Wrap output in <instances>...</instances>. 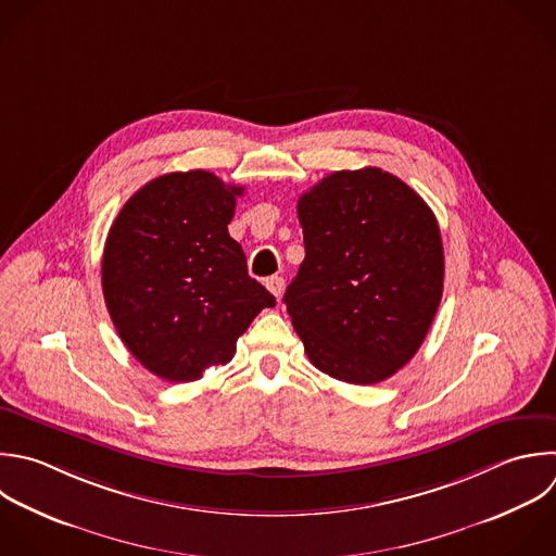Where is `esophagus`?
Here are the masks:
<instances>
[{
	"mask_svg": "<svg viewBox=\"0 0 556 556\" xmlns=\"http://www.w3.org/2000/svg\"><path fill=\"white\" fill-rule=\"evenodd\" d=\"M265 287H267L276 298H280V295H282V291H285V278H280V276H271V278H267V280H265Z\"/></svg>",
	"mask_w": 556,
	"mask_h": 556,
	"instance_id": "obj_1",
	"label": "esophagus"
}]
</instances>
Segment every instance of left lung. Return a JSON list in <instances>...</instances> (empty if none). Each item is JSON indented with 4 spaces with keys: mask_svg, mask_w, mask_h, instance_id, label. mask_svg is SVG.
Here are the masks:
<instances>
[{
    "mask_svg": "<svg viewBox=\"0 0 556 556\" xmlns=\"http://www.w3.org/2000/svg\"><path fill=\"white\" fill-rule=\"evenodd\" d=\"M306 256L285 304L311 363L376 384L419 350L443 293L428 204L378 167L334 172L298 200Z\"/></svg>",
    "mask_w": 556,
    "mask_h": 556,
    "instance_id": "obj_1",
    "label": "left lung"
}]
</instances>
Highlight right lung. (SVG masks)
<instances>
[{
  "instance_id": "1",
  "label": "right lung",
  "mask_w": 556,
  "mask_h": 556,
  "mask_svg": "<svg viewBox=\"0 0 556 556\" xmlns=\"http://www.w3.org/2000/svg\"><path fill=\"white\" fill-rule=\"evenodd\" d=\"M241 193L204 169L165 174L141 187L109 230L102 291L111 319L159 378L191 382L226 365L252 319L276 306L228 235Z\"/></svg>"
}]
</instances>
